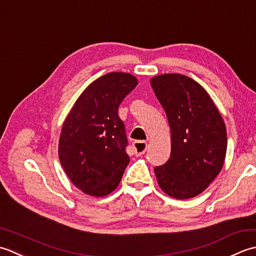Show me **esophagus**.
<instances>
[{
	"label": "esophagus",
	"instance_id": "esophagus-1",
	"mask_svg": "<svg viewBox=\"0 0 256 256\" xmlns=\"http://www.w3.org/2000/svg\"><path fill=\"white\" fill-rule=\"evenodd\" d=\"M132 146H134V154L136 156H142L146 152V150H147L148 142H134Z\"/></svg>",
	"mask_w": 256,
	"mask_h": 256
}]
</instances>
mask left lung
<instances>
[{"label": "left lung", "mask_w": 256, "mask_h": 256, "mask_svg": "<svg viewBox=\"0 0 256 256\" xmlns=\"http://www.w3.org/2000/svg\"><path fill=\"white\" fill-rule=\"evenodd\" d=\"M171 132V154L156 166L164 194L184 200L196 196L220 174L226 154V129L210 95L199 82L181 74L150 80Z\"/></svg>", "instance_id": "obj_1"}]
</instances>
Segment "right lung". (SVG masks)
<instances>
[{"mask_svg": "<svg viewBox=\"0 0 256 256\" xmlns=\"http://www.w3.org/2000/svg\"><path fill=\"white\" fill-rule=\"evenodd\" d=\"M137 85V78L128 72L97 78L77 98L62 124L60 161L74 186L88 196L112 194L129 164L118 107Z\"/></svg>", "mask_w": 256, "mask_h": 256, "instance_id": "right-lung-1", "label": "right lung"}]
</instances>
